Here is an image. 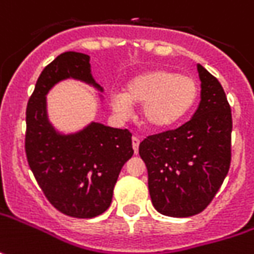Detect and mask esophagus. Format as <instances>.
Masks as SVG:
<instances>
[{"label": "esophagus", "mask_w": 254, "mask_h": 254, "mask_svg": "<svg viewBox=\"0 0 254 254\" xmlns=\"http://www.w3.org/2000/svg\"><path fill=\"white\" fill-rule=\"evenodd\" d=\"M139 143H140V139H139L137 136H133V137H132V147H133L135 153L139 152Z\"/></svg>", "instance_id": "obj_1"}]
</instances>
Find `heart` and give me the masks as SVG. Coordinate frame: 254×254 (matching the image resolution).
I'll return each instance as SVG.
<instances>
[{
  "label": "heart",
  "mask_w": 254,
  "mask_h": 254,
  "mask_svg": "<svg viewBox=\"0 0 254 254\" xmlns=\"http://www.w3.org/2000/svg\"><path fill=\"white\" fill-rule=\"evenodd\" d=\"M199 85L195 78L166 68L143 71L130 78L122 94L111 100L119 117H125L130 105L140 107V119L152 130H167L187 117L197 104Z\"/></svg>",
  "instance_id": "obj_1"
}]
</instances>
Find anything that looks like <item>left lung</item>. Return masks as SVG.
Instances as JSON below:
<instances>
[{"mask_svg":"<svg viewBox=\"0 0 254 254\" xmlns=\"http://www.w3.org/2000/svg\"><path fill=\"white\" fill-rule=\"evenodd\" d=\"M197 67L201 101L192 118L174 130L147 136L139 144L153 206L174 218L202 212L231 166L229 102L221 83L201 64Z\"/></svg>","mask_w":254,"mask_h":254,"instance_id":"obj_1","label":"left lung"}]
</instances>
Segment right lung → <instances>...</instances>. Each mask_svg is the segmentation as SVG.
<instances>
[{"label":"right lung","mask_w":254,"mask_h":254,"mask_svg":"<svg viewBox=\"0 0 254 254\" xmlns=\"http://www.w3.org/2000/svg\"><path fill=\"white\" fill-rule=\"evenodd\" d=\"M94 81L90 56L66 52L43 68L26 108L25 152L49 202L62 214L94 218L110 208L121 169L132 157V133L98 122L70 135L49 122L46 94L62 80Z\"/></svg>","instance_id":"1"}]
</instances>
